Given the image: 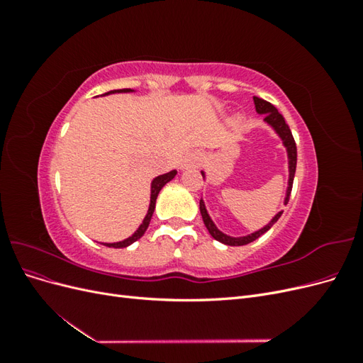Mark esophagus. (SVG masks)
<instances>
[{
    "label": "esophagus",
    "instance_id": "1",
    "mask_svg": "<svg viewBox=\"0 0 363 363\" xmlns=\"http://www.w3.org/2000/svg\"><path fill=\"white\" fill-rule=\"evenodd\" d=\"M201 163V156L196 155V152H192V155H188L183 162H182V169H191V168H196Z\"/></svg>",
    "mask_w": 363,
    "mask_h": 363
}]
</instances>
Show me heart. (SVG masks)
Returning <instances> with one entry per match:
<instances>
[{
    "label": "heart",
    "mask_w": 363,
    "mask_h": 363,
    "mask_svg": "<svg viewBox=\"0 0 363 363\" xmlns=\"http://www.w3.org/2000/svg\"><path fill=\"white\" fill-rule=\"evenodd\" d=\"M239 121H240V116H236L235 118V123H239Z\"/></svg>",
    "instance_id": "1"
}]
</instances>
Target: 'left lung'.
<instances>
[{
    "instance_id": "left-lung-1",
    "label": "left lung",
    "mask_w": 363,
    "mask_h": 363,
    "mask_svg": "<svg viewBox=\"0 0 363 363\" xmlns=\"http://www.w3.org/2000/svg\"><path fill=\"white\" fill-rule=\"evenodd\" d=\"M252 100H255V106H256V112L259 115H265L263 116V123H265L268 127H271L274 130V133H276L280 140L283 147L286 148V155H288V172H289V177H288V188H286V194H284V200H283V204L286 206L288 201H289V195H291V191H292V183H294V175H295V168H296V145H295V140H294V136L291 133V128L289 125L286 124V121H284L283 115L279 113V111L276 107H274L271 103L262 100V98L259 96H252ZM201 175L203 179H206V172L201 171ZM200 212H201V216H203V221H204V225L206 228L208 230V233H211V236L216 240H219V242L224 244V245H230V247H239V245H247L250 242H252V240H256L257 238H260L263 233H267L268 230L276 224L279 221V218L281 216L283 211L277 212L276 215L272 216L271 221L263 225L262 228L256 230V232H252L250 235H245V236H230V235H225L223 233L221 230H219L216 227V224L212 221L211 215H208L207 208H206V204L203 201V199L200 200Z\"/></svg>"
}]
</instances>
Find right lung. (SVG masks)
Masks as SVG:
<instances>
[{
	"label": "right lung",
	"mask_w": 363,
	"mask_h": 363,
	"mask_svg": "<svg viewBox=\"0 0 363 363\" xmlns=\"http://www.w3.org/2000/svg\"><path fill=\"white\" fill-rule=\"evenodd\" d=\"M130 92H135V91H133V89H115V91H111V92H107V94H103V95L106 96V95H111V94H130ZM175 175H177V171L172 169V171H169V172H167V174L157 175L156 179H152V182H151V194H150L148 212H147V215H145V218H144V221H142V224L138 227V230H136V232H135L133 235L128 236V238L124 239V240H119V242H111V244L104 242L103 245L111 247V248H125V247H128V245H131L133 242H136L138 239H140L142 236H144V233L147 232V228H148V225H150L151 216H152V213H155L156 200H157V195H159L160 189H162L163 186L167 184L168 182H171V180L175 177Z\"/></svg>",
	"instance_id": "obj_1"
}]
</instances>
